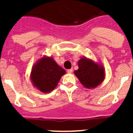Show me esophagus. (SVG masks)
<instances>
[{
  "mask_svg": "<svg viewBox=\"0 0 133 133\" xmlns=\"http://www.w3.org/2000/svg\"><path fill=\"white\" fill-rule=\"evenodd\" d=\"M72 71H73L72 69H69V70H67V72H68V73H69V74H70V73L72 72Z\"/></svg>",
  "mask_w": 133,
  "mask_h": 133,
  "instance_id": "1",
  "label": "esophagus"
}]
</instances>
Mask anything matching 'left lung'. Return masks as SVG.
<instances>
[{
  "label": "left lung",
  "mask_w": 133,
  "mask_h": 133,
  "mask_svg": "<svg viewBox=\"0 0 133 133\" xmlns=\"http://www.w3.org/2000/svg\"><path fill=\"white\" fill-rule=\"evenodd\" d=\"M78 66L79 69L74 73L86 88H97L105 79V70L103 65L92 59L82 57L78 61Z\"/></svg>",
  "instance_id": "obj_1"
}]
</instances>
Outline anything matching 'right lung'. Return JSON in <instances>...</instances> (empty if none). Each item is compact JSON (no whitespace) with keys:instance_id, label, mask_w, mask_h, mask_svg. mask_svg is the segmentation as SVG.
Returning <instances> with one entry per match:
<instances>
[{"instance_id":"right-lung-1","label":"right lung","mask_w":133,"mask_h":133,"mask_svg":"<svg viewBox=\"0 0 133 133\" xmlns=\"http://www.w3.org/2000/svg\"><path fill=\"white\" fill-rule=\"evenodd\" d=\"M65 70L59 66L51 56H44L33 65L30 79L36 89L43 93L50 92L58 85Z\"/></svg>"}]
</instances>
